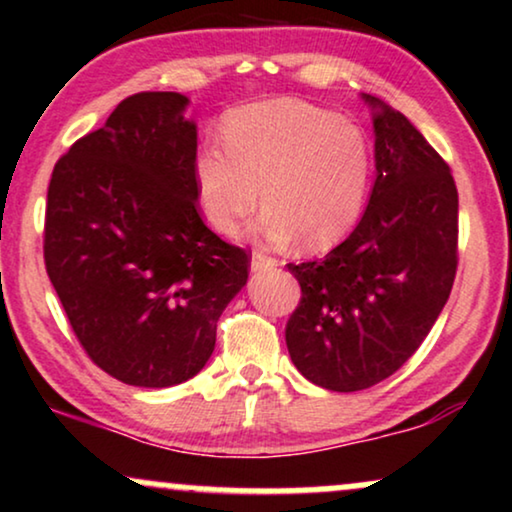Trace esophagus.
Masks as SVG:
<instances>
[{"mask_svg":"<svg viewBox=\"0 0 512 512\" xmlns=\"http://www.w3.org/2000/svg\"><path fill=\"white\" fill-rule=\"evenodd\" d=\"M275 266H277L275 258L261 254V251H254V254H251V270H254V273H261V270H268Z\"/></svg>","mask_w":512,"mask_h":512,"instance_id":"esophagus-1","label":"esophagus"}]
</instances>
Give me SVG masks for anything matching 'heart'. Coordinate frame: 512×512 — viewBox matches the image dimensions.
Wrapping results in <instances>:
<instances>
[{
  "label": "heart",
  "mask_w": 512,
  "mask_h": 512,
  "mask_svg": "<svg viewBox=\"0 0 512 512\" xmlns=\"http://www.w3.org/2000/svg\"><path fill=\"white\" fill-rule=\"evenodd\" d=\"M223 142L194 159L201 213L232 235L258 204L261 232L330 249L349 235L368 199L372 156L358 125L294 99L246 106L227 118Z\"/></svg>",
  "instance_id": "heart-1"
}]
</instances>
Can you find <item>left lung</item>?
<instances>
[{"mask_svg": "<svg viewBox=\"0 0 512 512\" xmlns=\"http://www.w3.org/2000/svg\"><path fill=\"white\" fill-rule=\"evenodd\" d=\"M375 168L361 223L325 258L294 266L301 301L287 320L296 370L330 391L387 380L425 342L458 268V189L432 144L380 99Z\"/></svg>", "mask_w": 512, "mask_h": 512, "instance_id": "1", "label": "left lung"}]
</instances>
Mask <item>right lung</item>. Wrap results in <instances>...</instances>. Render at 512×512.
<instances>
[{
  "label": "right lung",
  "instance_id": "1",
  "mask_svg": "<svg viewBox=\"0 0 512 512\" xmlns=\"http://www.w3.org/2000/svg\"><path fill=\"white\" fill-rule=\"evenodd\" d=\"M187 102L178 92L123 99L56 161L47 189L49 280L92 363L132 387L197 375L249 277V251L201 220Z\"/></svg>",
  "mask_w": 512,
  "mask_h": 512
}]
</instances>
